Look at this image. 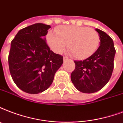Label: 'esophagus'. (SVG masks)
I'll use <instances>...</instances> for the list:
<instances>
[{"instance_id":"esophagus-1","label":"esophagus","mask_w":123,"mask_h":123,"mask_svg":"<svg viewBox=\"0 0 123 123\" xmlns=\"http://www.w3.org/2000/svg\"><path fill=\"white\" fill-rule=\"evenodd\" d=\"M63 60H64V61H67L69 60V59H68V57H64Z\"/></svg>"}]
</instances>
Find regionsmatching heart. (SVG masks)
<instances>
[{
  "label": "heart",
  "instance_id": "heart-1",
  "mask_svg": "<svg viewBox=\"0 0 123 123\" xmlns=\"http://www.w3.org/2000/svg\"><path fill=\"white\" fill-rule=\"evenodd\" d=\"M46 41L55 53H62L68 44V51L74 58L85 59L96 51L100 38L98 33L92 28L66 26L58 28L56 33L49 31Z\"/></svg>",
  "mask_w": 123,
  "mask_h": 123
}]
</instances>
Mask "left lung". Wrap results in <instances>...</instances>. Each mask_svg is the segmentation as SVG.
Segmentation results:
<instances>
[{
  "label": "left lung",
  "instance_id": "1",
  "mask_svg": "<svg viewBox=\"0 0 123 123\" xmlns=\"http://www.w3.org/2000/svg\"><path fill=\"white\" fill-rule=\"evenodd\" d=\"M100 46L90 57L83 61H75V68L71 80L79 91L85 93L96 92L107 84L114 70L116 49L110 37L96 28Z\"/></svg>",
  "mask_w": 123,
  "mask_h": 123
}]
</instances>
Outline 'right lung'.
I'll list each match as a JSON object with an SVG mask.
<instances>
[{
    "instance_id": "obj_1",
    "label": "right lung",
    "mask_w": 123,
    "mask_h": 123,
    "mask_svg": "<svg viewBox=\"0 0 123 123\" xmlns=\"http://www.w3.org/2000/svg\"><path fill=\"white\" fill-rule=\"evenodd\" d=\"M51 26L36 23L18 31L8 57L14 82L24 92L37 94L48 88L63 57L50 50L45 36Z\"/></svg>"
}]
</instances>
